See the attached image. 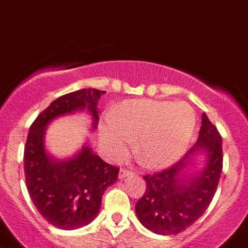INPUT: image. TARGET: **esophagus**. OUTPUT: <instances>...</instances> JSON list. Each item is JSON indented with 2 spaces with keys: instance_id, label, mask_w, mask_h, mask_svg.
I'll list each match as a JSON object with an SVG mask.
<instances>
[{
  "instance_id": "1",
  "label": "esophagus",
  "mask_w": 248,
  "mask_h": 248,
  "mask_svg": "<svg viewBox=\"0 0 248 248\" xmlns=\"http://www.w3.org/2000/svg\"><path fill=\"white\" fill-rule=\"evenodd\" d=\"M132 174H133L132 170H129V169H126V168H122L121 170H120L119 177H120V179H124V178L128 177V175H132Z\"/></svg>"
}]
</instances>
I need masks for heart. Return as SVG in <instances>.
I'll list each match as a JSON object with an SVG mask.
<instances>
[{"mask_svg":"<svg viewBox=\"0 0 248 248\" xmlns=\"http://www.w3.org/2000/svg\"><path fill=\"white\" fill-rule=\"evenodd\" d=\"M195 115L185 102L132 100L120 105L100 126V140L112 159L126 157L136 140V155L147 168L170 166L186 151Z\"/></svg>","mask_w":248,"mask_h":248,"instance_id":"obj_1","label":"heart"}]
</instances>
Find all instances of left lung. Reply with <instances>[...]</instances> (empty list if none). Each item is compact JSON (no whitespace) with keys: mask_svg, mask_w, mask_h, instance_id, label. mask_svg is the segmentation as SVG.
Listing matches in <instances>:
<instances>
[{"mask_svg":"<svg viewBox=\"0 0 248 248\" xmlns=\"http://www.w3.org/2000/svg\"><path fill=\"white\" fill-rule=\"evenodd\" d=\"M200 149L207 151L208 160L202 173L189 181L180 174L187 168L192 155ZM221 171V135L202 113V128L195 146L173 166L143 175L147 186L136 202L138 220L147 229L160 235L182 232L198 221L210 205Z\"/></svg>","mask_w":248,"mask_h":248,"instance_id":"obj_1","label":"left lung"}]
</instances>
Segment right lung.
Returning <instances> with one entry per match:
<instances>
[{"label":"right lung","instance_id":"obj_1","mask_svg":"<svg viewBox=\"0 0 248 248\" xmlns=\"http://www.w3.org/2000/svg\"><path fill=\"white\" fill-rule=\"evenodd\" d=\"M106 91L81 89L58 97L31 124L24 146V177L33 204L58 229L74 230L90 224L101 206L104 191L116 183L120 168L108 164L86 146L66 162L50 159L44 149V131L58 116L88 108L99 122L96 104Z\"/></svg>","mask_w":248,"mask_h":248}]
</instances>
